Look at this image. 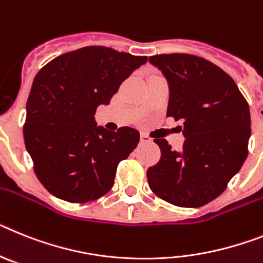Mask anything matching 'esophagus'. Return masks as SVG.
Masks as SVG:
<instances>
[{
    "label": "esophagus",
    "mask_w": 263,
    "mask_h": 263,
    "mask_svg": "<svg viewBox=\"0 0 263 263\" xmlns=\"http://www.w3.org/2000/svg\"><path fill=\"white\" fill-rule=\"evenodd\" d=\"M140 141H141V143H151V141H152V139H151L148 135L141 134L140 135Z\"/></svg>",
    "instance_id": "1"
}]
</instances>
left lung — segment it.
Masks as SVG:
<instances>
[{
	"label": "left lung",
	"mask_w": 263,
	"mask_h": 263,
	"mask_svg": "<svg viewBox=\"0 0 263 263\" xmlns=\"http://www.w3.org/2000/svg\"><path fill=\"white\" fill-rule=\"evenodd\" d=\"M149 62L168 81L166 116L184 122L185 143L173 151L155 139L161 157L148 168V185L176 206H202L227 189L248 157L249 104L230 75L201 57L160 54Z\"/></svg>",
	"instance_id": "8db88e82"
}]
</instances>
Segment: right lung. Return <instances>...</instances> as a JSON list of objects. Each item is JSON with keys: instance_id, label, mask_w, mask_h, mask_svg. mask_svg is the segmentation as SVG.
<instances>
[{"instance_id": "add662e5", "label": "right lung", "mask_w": 263, "mask_h": 263, "mask_svg": "<svg viewBox=\"0 0 263 263\" xmlns=\"http://www.w3.org/2000/svg\"><path fill=\"white\" fill-rule=\"evenodd\" d=\"M147 57L88 46L57 57L34 78L26 103L25 145L34 172L61 200L83 204L112 188L116 168L136 148L131 127H97L95 112Z\"/></svg>"}]
</instances>
